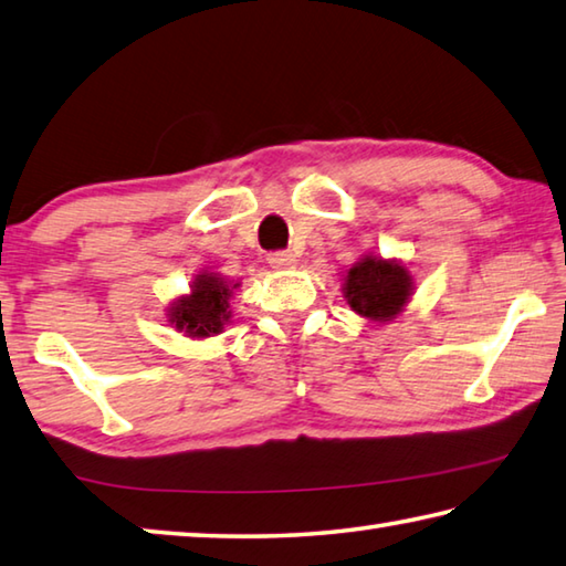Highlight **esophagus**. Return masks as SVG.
I'll return each instance as SVG.
<instances>
[{"instance_id": "esophagus-1", "label": "esophagus", "mask_w": 566, "mask_h": 566, "mask_svg": "<svg viewBox=\"0 0 566 566\" xmlns=\"http://www.w3.org/2000/svg\"><path fill=\"white\" fill-rule=\"evenodd\" d=\"M268 263L277 271H289V268L295 265V255L291 251H275V253H268Z\"/></svg>"}]
</instances>
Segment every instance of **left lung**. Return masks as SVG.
<instances>
[{
	"label": "left lung",
	"mask_w": 566,
	"mask_h": 566,
	"mask_svg": "<svg viewBox=\"0 0 566 566\" xmlns=\"http://www.w3.org/2000/svg\"><path fill=\"white\" fill-rule=\"evenodd\" d=\"M412 275L395 258L363 255L343 277V298L363 318L388 323L405 311L412 295Z\"/></svg>",
	"instance_id": "8db88e82"
}]
</instances>
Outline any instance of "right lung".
Masks as SVG:
<instances>
[{
    "instance_id": "right-lung-1",
    "label": "right lung",
    "mask_w": 566,
    "mask_h": 566,
    "mask_svg": "<svg viewBox=\"0 0 566 566\" xmlns=\"http://www.w3.org/2000/svg\"><path fill=\"white\" fill-rule=\"evenodd\" d=\"M241 283L226 281L218 273L196 275L191 293L178 295L168 305V323L188 338H211L231 323V295Z\"/></svg>"
}]
</instances>
